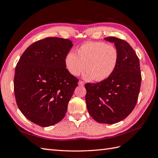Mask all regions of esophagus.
Returning <instances> with one entry per match:
<instances>
[{"label":"esophagus","instance_id":"obj_1","mask_svg":"<svg viewBox=\"0 0 158 158\" xmlns=\"http://www.w3.org/2000/svg\"><path fill=\"white\" fill-rule=\"evenodd\" d=\"M78 84H79V85H81V86H83V85H84V82H83V81H79V82H78Z\"/></svg>","mask_w":158,"mask_h":158}]
</instances>
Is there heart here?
Segmentation results:
<instances>
[{"label":"heart","instance_id":"obj_1","mask_svg":"<svg viewBox=\"0 0 158 158\" xmlns=\"http://www.w3.org/2000/svg\"><path fill=\"white\" fill-rule=\"evenodd\" d=\"M119 60L115 47L99 41H88L76 49V54L69 52L64 63L69 73L79 76L85 69L84 78L96 82L107 79L115 70Z\"/></svg>","mask_w":158,"mask_h":158}]
</instances>
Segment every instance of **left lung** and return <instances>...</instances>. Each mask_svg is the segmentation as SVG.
I'll return each instance as SVG.
<instances>
[{"mask_svg":"<svg viewBox=\"0 0 158 158\" xmlns=\"http://www.w3.org/2000/svg\"><path fill=\"white\" fill-rule=\"evenodd\" d=\"M105 40L114 43L118 51V63L107 79L85 84V99L89 114L95 121L114 124L128 117L135 107L142 76L139 59L126 41L115 37Z\"/></svg>","mask_w":158,"mask_h":158,"instance_id":"8db88e82","label":"left lung"}]
</instances>
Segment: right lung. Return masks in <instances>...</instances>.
<instances>
[{
    "mask_svg": "<svg viewBox=\"0 0 158 158\" xmlns=\"http://www.w3.org/2000/svg\"><path fill=\"white\" fill-rule=\"evenodd\" d=\"M72 41L47 37L30 45L19 59L14 78L17 106L28 120L41 127L60 122L78 79L66 70Z\"/></svg>",
    "mask_w": 158,
    "mask_h": 158,
    "instance_id": "right-lung-1",
    "label": "right lung"
}]
</instances>
